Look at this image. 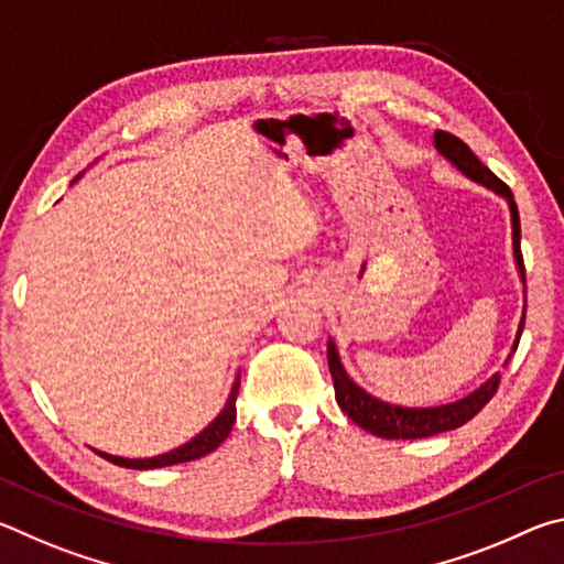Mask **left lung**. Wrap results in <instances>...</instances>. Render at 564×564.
Here are the masks:
<instances>
[{
    "label": "left lung",
    "instance_id": "obj_1",
    "mask_svg": "<svg viewBox=\"0 0 564 564\" xmlns=\"http://www.w3.org/2000/svg\"><path fill=\"white\" fill-rule=\"evenodd\" d=\"M435 149L441 151V156L451 161L460 174L473 178L475 184H482L485 188L495 191V194L508 202L510 221H512L514 265H518V273L524 283V263H522V251H520V214H518V204H514L512 198V191L473 154L465 141L453 137V133L435 131ZM524 308H528V305H524ZM524 308H522L518 333H514L512 352L518 350V343L524 328ZM512 352L508 356V360L512 358ZM508 360H505V366H508ZM328 368H330L333 388H336V400L343 413H346L352 423L360 425L362 431L373 433L378 437H386V441H417V437H431L437 433L455 431V427L465 425L467 420H473L477 413H480V410L490 403V398L500 386V373H495L490 380H485L480 388L473 390L470 395L455 400V403H445L435 408H403V405L386 403V400L370 395L368 390H362L358 383H352V378L346 373V368H343L338 348L333 340H328Z\"/></svg>",
    "mask_w": 564,
    "mask_h": 564
}]
</instances>
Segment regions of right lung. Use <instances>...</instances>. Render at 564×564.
Returning <instances> with one entry per match:
<instances>
[{"label": "right lung", "mask_w": 564, "mask_h": 564, "mask_svg": "<svg viewBox=\"0 0 564 564\" xmlns=\"http://www.w3.org/2000/svg\"><path fill=\"white\" fill-rule=\"evenodd\" d=\"M79 176H76V178H79ZM238 386H241V376H236L234 386H231V393H228V400H226L221 413H218L196 437H191L188 443L174 447V451H169L164 455H154V457H119V455H109V453H101V451H97V453L104 457V460H109V463L119 465V467H131V470H154V467H166V465H176V463L198 460V457H204L212 451H216V447L226 441L228 433H231V427L236 423Z\"/></svg>", "instance_id": "add662e5"}]
</instances>
